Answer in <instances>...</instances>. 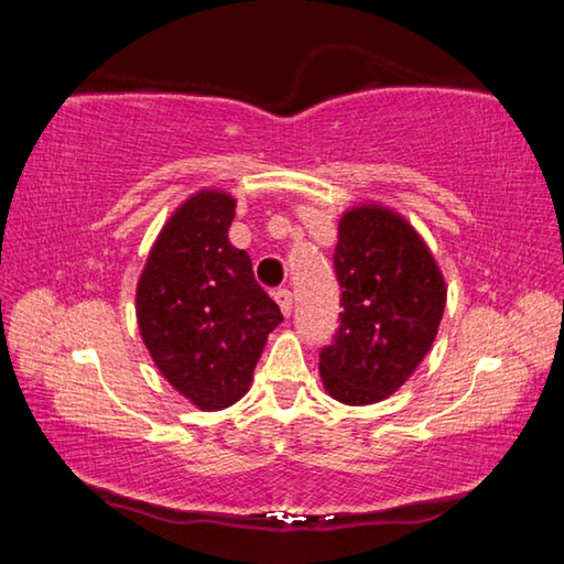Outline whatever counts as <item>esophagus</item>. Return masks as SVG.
Wrapping results in <instances>:
<instances>
[{
	"label": "esophagus",
	"mask_w": 564,
	"mask_h": 564,
	"mask_svg": "<svg viewBox=\"0 0 564 564\" xmlns=\"http://www.w3.org/2000/svg\"><path fill=\"white\" fill-rule=\"evenodd\" d=\"M273 299H275V303H279V308L283 311V316H291V311H293V293L289 289H279V291L273 293Z\"/></svg>",
	"instance_id": "esophagus-1"
}]
</instances>
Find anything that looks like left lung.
<instances>
[{"label":"left lung","instance_id":"left-lung-1","mask_svg":"<svg viewBox=\"0 0 564 564\" xmlns=\"http://www.w3.org/2000/svg\"><path fill=\"white\" fill-rule=\"evenodd\" d=\"M333 271L340 326L321 348V378L348 405L378 403L431 350L445 311V281L413 226L380 206L340 218Z\"/></svg>","mask_w":564,"mask_h":564}]
</instances>
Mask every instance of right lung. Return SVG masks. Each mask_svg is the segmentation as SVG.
Instances as JSON below:
<instances>
[{"instance_id":"right-lung-1","label":"right lung","mask_w":564,"mask_h":564,"mask_svg":"<svg viewBox=\"0 0 564 564\" xmlns=\"http://www.w3.org/2000/svg\"><path fill=\"white\" fill-rule=\"evenodd\" d=\"M236 202L202 191L171 216L137 289V318L156 368L202 410L246 395L265 338L283 321L228 241Z\"/></svg>"}]
</instances>
